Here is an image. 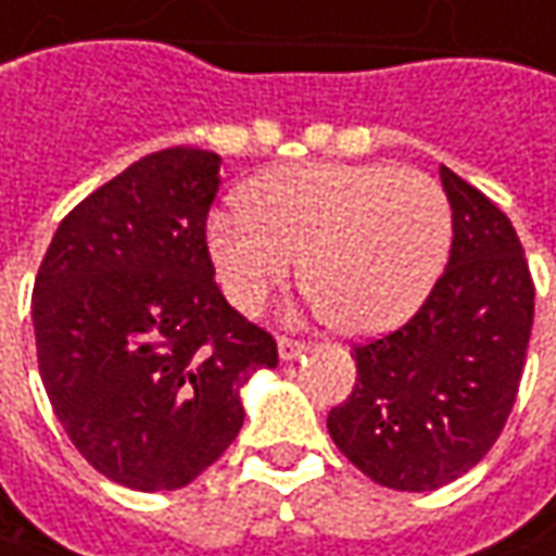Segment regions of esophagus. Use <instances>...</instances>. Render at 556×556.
Instances as JSON below:
<instances>
[{
    "label": "esophagus",
    "mask_w": 556,
    "mask_h": 556,
    "mask_svg": "<svg viewBox=\"0 0 556 556\" xmlns=\"http://www.w3.org/2000/svg\"><path fill=\"white\" fill-rule=\"evenodd\" d=\"M277 348H279V356H282V359H295L298 354H304V348H307V344H304V341H298V338L279 336Z\"/></svg>",
    "instance_id": "esophagus-1"
}]
</instances>
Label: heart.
<instances>
[{
  "label": "heart",
  "instance_id": "b5f03b06",
  "mask_svg": "<svg viewBox=\"0 0 556 556\" xmlns=\"http://www.w3.org/2000/svg\"><path fill=\"white\" fill-rule=\"evenodd\" d=\"M242 208L208 227L230 301L258 314L304 261L307 292L348 336L388 332L415 314L450 245L446 193L412 168L289 165L249 184Z\"/></svg>",
  "mask_w": 556,
  "mask_h": 556
}]
</instances>
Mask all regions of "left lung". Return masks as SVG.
Masks as SVG:
<instances>
[{
    "label": "left lung",
    "mask_w": 556,
    "mask_h": 556,
    "mask_svg": "<svg viewBox=\"0 0 556 556\" xmlns=\"http://www.w3.org/2000/svg\"><path fill=\"white\" fill-rule=\"evenodd\" d=\"M440 178L450 264L400 329L354 344V391L326 421L356 468L400 492L446 486L492 450L520 391L535 311L514 224L452 168L440 165Z\"/></svg>",
    "instance_id": "1"
}]
</instances>
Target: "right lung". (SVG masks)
Returning a JSON list of instances; mask_svg holds the SVG:
<instances>
[{
	"label": "right lung",
	"mask_w": 556,
	"mask_h": 556,
	"mask_svg": "<svg viewBox=\"0 0 556 556\" xmlns=\"http://www.w3.org/2000/svg\"><path fill=\"white\" fill-rule=\"evenodd\" d=\"M220 156L147 153L88 193L33 286L39 375L70 443L106 480L181 489L242 428L240 384L279 363L233 311L205 242Z\"/></svg>",
	"instance_id": "right-lung-1"
}]
</instances>
